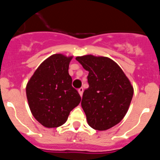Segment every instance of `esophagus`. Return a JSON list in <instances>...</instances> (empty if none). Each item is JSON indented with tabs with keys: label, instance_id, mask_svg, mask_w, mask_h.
<instances>
[{
	"label": "esophagus",
	"instance_id": "1",
	"mask_svg": "<svg viewBox=\"0 0 160 160\" xmlns=\"http://www.w3.org/2000/svg\"><path fill=\"white\" fill-rule=\"evenodd\" d=\"M78 91L79 94H80V96L82 97V94H83V88H82V87H80V88L78 90Z\"/></svg>",
	"mask_w": 160,
	"mask_h": 160
}]
</instances>
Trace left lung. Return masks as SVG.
<instances>
[{
    "instance_id": "8db88e82",
    "label": "left lung",
    "mask_w": 160,
    "mask_h": 160,
    "mask_svg": "<svg viewBox=\"0 0 160 160\" xmlns=\"http://www.w3.org/2000/svg\"><path fill=\"white\" fill-rule=\"evenodd\" d=\"M76 60L89 72V87L84 90L82 107L90 127L98 131L113 128L124 118L134 89L118 64L107 57L84 55Z\"/></svg>"
}]
</instances>
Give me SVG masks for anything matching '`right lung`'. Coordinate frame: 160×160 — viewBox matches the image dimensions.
I'll return each instance as SVG.
<instances>
[{"mask_svg":"<svg viewBox=\"0 0 160 160\" xmlns=\"http://www.w3.org/2000/svg\"><path fill=\"white\" fill-rule=\"evenodd\" d=\"M72 58L62 53L51 55L38 66L26 85L31 113L46 128L63 125L81 102L68 71Z\"/></svg>","mask_w":160,"mask_h":160,"instance_id":"1","label":"right lung"}]
</instances>
